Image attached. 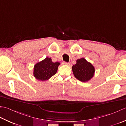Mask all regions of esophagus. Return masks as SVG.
Here are the masks:
<instances>
[{
    "label": "esophagus",
    "mask_w": 126,
    "mask_h": 126,
    "mask_svg": "<svg viewBox=\"0 0 126 126\" xmlns=\"http://www.w3.org/2000/svg\"><path fill=\"white\" fill-rule=\"evenodd\" d=\"M63 64H65V65H70V63H68V62H63Z\"/></svg>",
    "instance_id": "1"
}]
</instances>
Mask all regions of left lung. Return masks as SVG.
I'll use <instances>...</instances> for the list:
<instances>
[{
  "instance_id": "obj_1",
  "label": "left lung",
  "mask_w": 126,
  "mask_h": 126,
  "mask_svg": "<svg viewBox=\"0 0 126 126\" xmlns=\"http://www.w3.org/2000/svg\"><path fill=\"white\" fill-rule=\"evenodd\" d=\"M72 70L75 77L82 82H87L94 76V67L85 58L78 59L76 63L72 66Z\"/></svg>"
}]
</instances>
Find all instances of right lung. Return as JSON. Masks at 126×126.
Wrapping results in <instances>:
<instances>
[{"instance_id":"obj_1","label":"right lung","mask_w":126,"mask_h":126,"mask_svg":"<svg viewBox=\"0 0 126 126\" xmlns=\"http://www.w3.org/2000/svg\"><path fill=\"white\" fill-rule=\"evenodd\" d=\"M60 63L52 62L51 58L46 57L34 65L33 75L37 80L46 81L48 80L57 73Z\"/></svg>"}]
</instances>
